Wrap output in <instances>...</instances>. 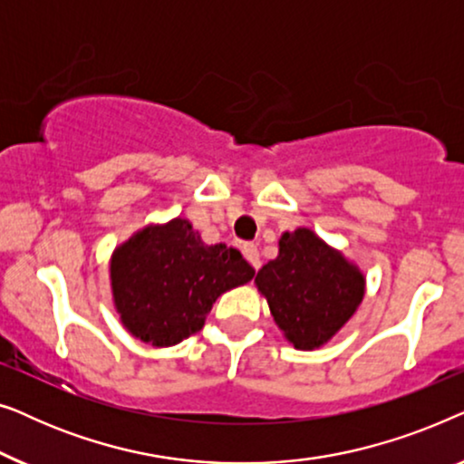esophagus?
<instances>
[{"instance_id":"34e87169","label":"esophagus","mask_w":464,"mask_h":464,"mask_svg":"<svg viewBox=\"0 0 464 464\" xmlns=\"http://www.w3.org/2000/svg\"><path fill=\"white\" fill-rule=\"evenodd\" d=\"M243 256L246 257V262H249L253 268H259V251H257V246L253 245V243H245L243 245Z\"/></svg>"}]
</instances>
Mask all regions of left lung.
<instances>
[{
    "instance_id": "8db88e82",
    "label": "left lung",
    "mask_w": 464,
    "mask_h": 464,
    "mask_svg": "<svg viewBox=\"0 0 464 464\" xmlns=\"http://www.w3.org/2000/svg\"><path fill=\"white\" fill-rule=\"evenodd\" d=\"M256 287L285 338L297 351H314L357 313L365 276L310 227H297L283 232L278 256L262 266Z\"/></svg>"
}]
</instances>
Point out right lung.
<instances>
[{
  "label": "right lung",
  "mask_w": 464,
  "mask_h": 464,
  "mask_svg": "<svg viewBox=\"0 0 464 464\" xmlns=\"http://www.w3.org/2000/svg\"><path fill=\"white\" fill-rule=\"evenodd\" d=\"M256 270L240 251L202 243L183 218L150 224L110 259L113 306L126 332L156 348L200 332L215 300L249 283Z\"/></svg>",
  "instance_id": "obj_1"
}]
</instances>
